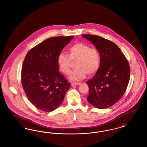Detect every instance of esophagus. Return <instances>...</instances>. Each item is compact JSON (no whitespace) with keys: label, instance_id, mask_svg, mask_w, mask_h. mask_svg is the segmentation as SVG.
<instances>
[{"label":"esophagus","instance_id":"obj_1","mask_svg":"<svg viewBox=\"0 0 147 147\" xmlns=\"http://www.w3.org/2000/svg\"><path fill=\"white\" fill-rule=\"evenodd\" d=\"M81 84V83H74V82H73V83H71V86H74V85H80Z\"/></svg>","mask_w":147,"mask_h":147}]
</instances>
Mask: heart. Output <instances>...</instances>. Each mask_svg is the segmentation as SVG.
I'll use <instances>...</instances> for the list:
<instances>
[{"label":"heart","instance_id":"heart-1","mask_svg":"<svg viewBox=\"0 0 147 147\" xmlns=\"http://www.w3.org/2000/svg\"><path fill=\"white\" fill-rule=\"evenodd\" d=\"M69 55L60 53L57 57L58 67L63 73L69 75L71 71V61L76 62L77 68L69 76L73 81H79L84 79L87 74L89 76L95 74L100 68L101 56L95 48L84 43H77L68 49Z\"/></svg>","mask_w":147,"mask_h":147}]
</instances>
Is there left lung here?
Listing matches in <instances>:
<instances>
[{"instance_id": "left-lung-1", "label": "left lung", "mask_w": 147, "mask_h": 147, "mask_svg": "<svg viewBox=\"0 0 147 147\" xmlns=\"http://www.w3.org/2000/svg\"><path fill=\"white\" fill-rule=\"evenodd\" d=\"M96 47L101 56L100 68L86 84L87 101L100 109L118 102L126 91L130 77V67L125 56L115 43L93 35H82Z\"/></svg>"}]
</instances>
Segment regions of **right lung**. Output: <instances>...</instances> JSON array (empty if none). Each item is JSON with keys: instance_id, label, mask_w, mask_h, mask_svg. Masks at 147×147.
I'll return each instance as SVG.
<instances>
[{"instance_id": "obj_1", "label": "right lung", "mask_w": 147, "mask_h": 147, "mask_svg": "<svg viewBox=\"0 0 147 147\" xmlns=\"http://www.w3.org/2000/svg\"><path fill=\"white\" fill-rule=\"evenodd\" d=\"M74 36L48 38L30 49L21 70V84L30 102L38 110L49 112L63 101L70 88L68 80L58 71L57 59Z\"/></svg>"}]
</instances>
